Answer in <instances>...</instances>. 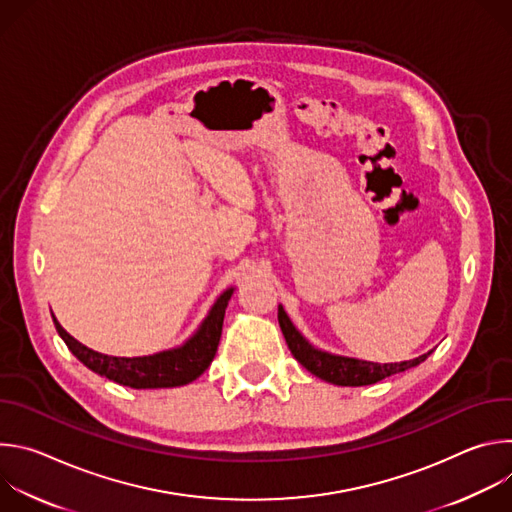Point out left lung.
Masks as SVG:
<instances>
[{"instance_id": "left-lung-1", "label": "left lung", "mask_w": 512, "mask_h": 512, "mask_svg": "<svg viewBox=\"0 0 512 512\" xmlns=\"http://www.w3.org/2000/svg\"><path fill=\"white\" fill-rule=\"evenodd\" d=\"M233 291L229 289L227 294H223L218 298V302L214 304V308L210 310L208 318L204 320V324L200 326L198 334L194 338H190L184 346L174 348V350H164L152 356H137V358H117V356H107L101 352H95L91 348H87L85 344L77 342L72 338L54 318V326L56 332L60 334V338L66 342V346L70 348V352L75 354L83 364L93 371L99 373L103 377H107L109 381H115L119 385L125 387H133V389H162V387H180L186 385L194 379H198L204 373L202 367V340H206L208 334H212L216 328L223 330V320H225V310L227 304L231 300ZM302 348H294L296 358L300 360V364L320 377V358L326 352H320L312 346H308L306 342H302Z\"/></svg>"}]
</instances>
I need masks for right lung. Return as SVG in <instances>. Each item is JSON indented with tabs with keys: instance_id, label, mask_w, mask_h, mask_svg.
Segmentation results:
<instances>
[{
	"instance_id": "right-lung-1",
	"label": "right lung",
	"mask_w": 512,
	"mask_h": 512,
	"mask_svg": "<svg viewBox=\"0 0 512 512\" xmlns=\"http://www.w3.org/2000/svg\"><path fill=\"white\" fill-rule=\"evenodd\" d=\"M421 360H425V356L395 362V364L393 362L377 364V362H367V360H354V358L324 354L320 358V379L328 381L332 385H342V387L373 385V383L383 381L385 377H391L395 373L417 367Z\"/></svg>"
}]
</instances>
